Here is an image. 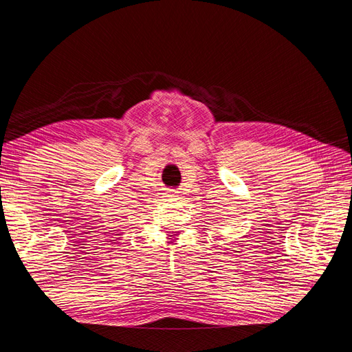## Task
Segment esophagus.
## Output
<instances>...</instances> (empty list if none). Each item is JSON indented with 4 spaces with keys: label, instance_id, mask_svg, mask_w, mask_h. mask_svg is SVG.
I'll list each match as a JSON object with an SVG mask.
<instances>
[{
    "label": "esophagus",
    "instance_id": "1",
    "mask_svg": "<svg viewBox=\"0 0 352 352\" xmlns=\"http://www.w3.org/2000/svg\"><path fill=\"white\" fill-rule=\"evenodd\" d=\"M168 198H170V199H175V198H177V194L175 192V190H170V192H168Z\"/></svg>",
    "mask_w": 352,
    "mask_h": 352
}]
</instances>
